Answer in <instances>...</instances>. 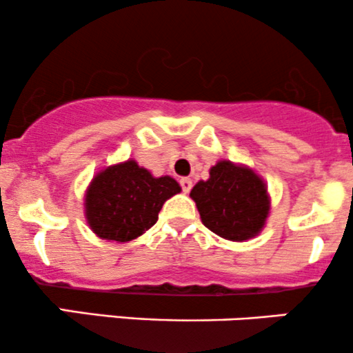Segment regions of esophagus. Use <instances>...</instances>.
<instances>
[{
    "label": "esophagus",
    "mask_w": 353,
    "mask_h": 353,
    "mask_svg": "<svg viewBox=\"0 0 353 353\" xmlns=\"http://www.w3.org/2000/svg\"><path fill=\"white\" fill-rule=\"evenodd\" d=\"M179 182H181V188L184 192H189V190L192 189V181H190L189 177H182Z\"/></svg>",
    "instance_id": "1"
}]
</instances>
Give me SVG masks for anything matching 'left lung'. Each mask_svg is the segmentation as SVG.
<instances>
[{
	"label": "left lung",
	"mask_w": 353,
	"mask_h": 353,
	"mask_svg": "<svg viewBox=\"0 0 353 353\" xmlns=\"http://www.w3.org/2000/svg\"><path fill=\"white\" fill-rule=\"evenodd\" d=\"M202 224L228 241H247L264 228L269 214L265 184L250 169L221 161L208 181L190 190Z\"/></svg>",
	"instance_id": "1"
}]
</instances>
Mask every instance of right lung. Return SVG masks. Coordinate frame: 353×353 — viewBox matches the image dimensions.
Listing matches in <instances>:
<instances>
[{
    "instance_id": "right-lung-1",
    "label": "right lung",
    "mask_w": 353,
    "mask_h": 353,
    "mask_svg": "<svg viewBox=\"0 0 353 353\" xmlns=\"http://www.w3.org/2000/svg\"><path fill=\"white\" fill-rule=\"evenodd\" d=\"M181 192L172 177H152L136 161L99 172L86 194V217L101 239L128 242L152 228L163 204Z\"/></svg>"
}]
</instances>
